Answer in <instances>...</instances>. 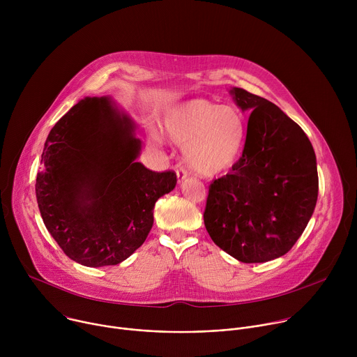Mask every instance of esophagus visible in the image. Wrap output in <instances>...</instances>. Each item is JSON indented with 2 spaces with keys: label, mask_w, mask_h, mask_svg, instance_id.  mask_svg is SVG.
<instances>
[{
  "label": "esophagus",
  "mask_w": 357,
  "mask_h": 357,
  "mask_svg": "<svg viewBox=\"0 0 357 357\" xmlns=\"http://www.w3.org/2000/svg\"><path fill=\"white\" fill-rule=\"evenodd\" d=\"M176 176H178V181H179V182H182V181H185V179H186L188 172H186L183 168H178V171H176Z\"/></svg>",
  "instance_id": "obj_1"
}]
</instances>
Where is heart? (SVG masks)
<instances>
[{"instance_id": "1", "label": "heart", "mask_w": 357, "mask_h": 357, "mask_svg": "<svg viewBox=\"0 0 357 357\" xmlns=\"http://www.w3.org/2000/svg\"><path fill=\"white\" fill-rule=\"evenodd\" d=\"M162 130L174 144L183 146L188 167L206 178L223 175L236 165L245 138V121L236 107L203 98L169 109Z\"/></svg>"}]
</instances>
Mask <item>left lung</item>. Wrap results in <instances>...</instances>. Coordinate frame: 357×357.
Returning a JSON list of instances; mask_svg holds the SVG:
<instances>
[{
	"label": "left lung",
	"instance_id": "1",
	"mask_svg": "<svg viewBox=\"0 0 357 357\" xmlns=\"http://www.w3.org/2000/svg\"><path fill=\"white\" fill-rule=\"evenodd\" d=\"M250 113L241 158L212 182L203 213L216 245L241 263L288 252L307 227L318 199L315 151L303 130L271 101L233 87Z\"/></svg>",
	"mask_w": 357,
	"mask_h": 357
}]
</instances>
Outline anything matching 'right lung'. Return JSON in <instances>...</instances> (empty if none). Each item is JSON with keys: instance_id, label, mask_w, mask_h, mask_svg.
<instances>
[{"instance_id": "obj_1", "label": "right lung", "mask_w": 357, "mask_h": 357, "mask_svg": "<svg viewBox=\"0 0 357 357\" xmlns=\"http://www.w3.org/2000/svg\"><path fill=\"white\" fill-rule=\"evenodd\" d=\"M135 124L112 97H84L50 130L35 192L43 223L73 261L117 266L145 241L176 174L137 158Z\"/></svg>"}]
</instances>
